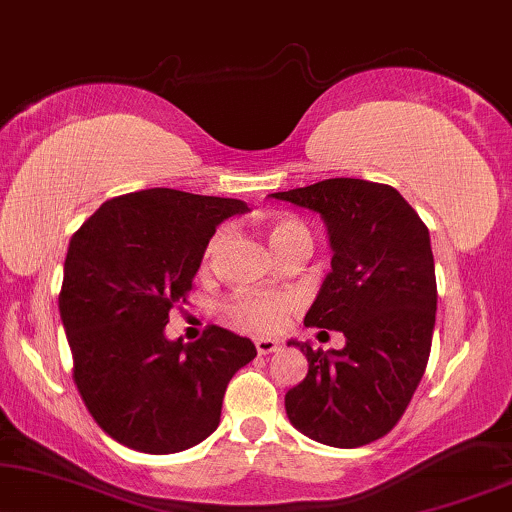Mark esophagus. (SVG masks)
I'll list each match as a JSON object with an SVG mask.
<instances>
[{"mask_svg": "<svg viewBox=\"0 0 512 512\" xmlns=\"http://www.w3.org/2000/svg\"><path fill=\"white\" fill-rule=\"evenodd\" d=\"M277 349H279L277 340H272V338H258L256 340V352L258 354H272V352H277Z\"/></svg>", "mask_w": 512, "mask_h": 512, "instance_id": "1", "label": "esophagus"}]
</instances>
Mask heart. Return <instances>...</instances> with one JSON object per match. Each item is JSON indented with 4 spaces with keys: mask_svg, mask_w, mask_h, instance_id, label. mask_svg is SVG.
<instances>
[{
    "mask_svg": "<svg viewBox=\"0 0 512 512\" xmlns=\"http://www.w3.org/2000/svg\"><path fill=\"white\" fill-rule=\"evenodd\" d=\"M268 240L279 256L298 247H312L310 230L293 216H275L268 221ZM223 242V230H219L207 242L205 258H212ZM296 307V298L289 293H237L226 305L228 319L235 326L251 333H272L284 324L286 314Z\"/></svg>",
    "mask_w": 512,
    "mask_h": 512,
    "instance_id": "1",
    "label": "heart"
}]
</instances>
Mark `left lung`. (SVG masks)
I'll return each mask as SVG.
<instances>
[{
  "instance_id": "1",
  "label": "left lung",
  "mask_w": 512,
  "mask_h": 512,
  "mask_svg": "<svg viewBox=\"0 0 512 512\" xmlns=\"http://www.w3.org/2000/svg\"><path fill=\"white\" fill-rule=\"evenodd\" d=\"M272 198L326 221L331 272L305 326L347 340L333 352L289 342L310 368L286 391V415L317 443H373L403 417L429 363L438 303L429 228L394 186L375 181L326 179Z\"/></svg>"
}]
</instances>
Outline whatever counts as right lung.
I'll return each mask as SVG.
<instances>
[{
    "label": "right lung",
    "instance_id": "obj_1",
    "mask_svg": "<svg viewBox=\"0 0 512 512\" xmlns=\"http://www.w3.org/2000/svg\"><path fill=\"white\" fill-rule=\"evenodd\" d=\"M247 202L149 188L104 202L69 240L60 317L74 384L97 426L149 454L188 450L221 419L226 387L256 356L249 338L207 326L167 340L209 237Z\"/></svg>",
    "mask_w": 512,
    "mask_h": 512
}]
</instances>
